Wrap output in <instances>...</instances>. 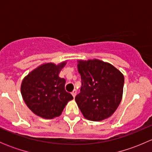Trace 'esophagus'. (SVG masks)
<instances>
[{
	"instance_id": "obj_1",
	"label": "esophagus",
	"mask_w": 152,
	"mask_h": 152,
	"mask_svg": "<svg viewBox=\"0 0 152 152\" xmlns=\"http://www.w3.org/2000/svg\"><path fill=\"white\" fill-rule=\"evenodd\" d=\"M71 94H72V96H73V98L76 97V90H73V91L71 93Z\"/></svg>"
}]
</instances>
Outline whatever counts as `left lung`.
Here are the masks:
<instances>
[{"mask_svg":"<svg viewBox=\"0 0 152 152\" xmlns=\"http://www.w3.org/2000/svg\"><path fill=\"white\" fill-rule=\"evenodd\" d=\"M80 93L76 104L87 120L101 121L117 110L123 96L124 76L113 65L99 59L78 60Z\"/></svg>","mask_w":152,"mask_h":152,"instance_id":"8db88e82","label":"left lung"}]
</instances>
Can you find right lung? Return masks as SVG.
Segmentation results:
<instances>
[{"label": "right lung", "mask_w": 152, "mask_h": 152, "mask_svg": "<svg viewBox=\"0 0 152 152\" xmlns=\"http://www.w3.org/2000/svg\"><path fill=\"white\" fill-rule=\"evenodd\" d=\"M66 62L59 65L45 63L28 73L23 80L21 94L27 107L37 115L52 119L62 114L69 101L73 99L65 89V79L59 76Z\"/></svg>", "instance_id": "add662e5"}]
</instances>
